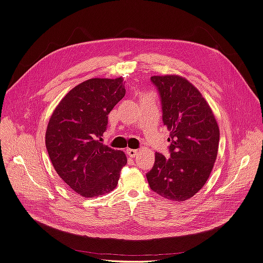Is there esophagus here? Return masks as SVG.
<instances>
[{"label":"esophagus","instance_id":"1","mask_svg":"<svg viewBox=\"0 0 263 263\" xmlns=\"http://www.w3.org/2000/svg\"><path fill=\"white\" fill-rule=\"evenodd\" d=\"M126 153L130 158H135L138 155V150H136V149H127Z\"/></svg>","mask_w":263,"mask_h":263}]
</instances>
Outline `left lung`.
<instances>
[{"label": "left lung", "mask_w": 263, "mask_h": 263, "mask_svg": "<svg viewBox=\"0 0 263 263\" xmlns=\"http://www.w3.org/2000/svg\"><path fill=\"white\" fill-rule=\"evenodd\" d=\"M151 81L161 98L171 157L156 153L147 180L157 194L183 202L194 196L211 176L218 153V124L208 101L185 78L154 76Z\"/></svg>", "instance_id": "8db88e82"}]
</instances>
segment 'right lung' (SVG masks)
<instances>
[{"label": "right lung", "mask_w": 263, "mask_h": 263, "mask_svg": "<svg viewBox=\"0 0 263 263\" xmlns=\"http://www.w3.org/2000/svg\"><path fill=\"white\" fill-rule=\"evenodd\" d=\"M125 93L123 77L89 79L70 90L50 116L45 136L50 161L67 185L85 198L112 192L127 163L124 151L98 140Z\"/></svg>", "instance_id": "obj_1"}]
</instances>
